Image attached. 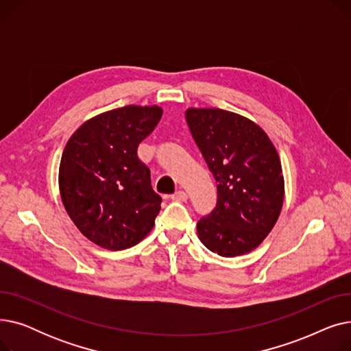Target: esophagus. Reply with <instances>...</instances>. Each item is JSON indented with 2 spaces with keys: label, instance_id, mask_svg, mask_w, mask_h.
I'll return each instance as SVG.
<instances>
[{
  "label": "esophagus",
  "instance_id": "esophagus-1",
  "mask_svg": "<svg viewBox=\"0 0 351 351\" xmlns=\"http://www.w3.org/2000/svg\"><path fill=\"white\" fill-rule=\"evenodd\" d=\"M172 200H176V202H186L188 200V193L183 192V191H178L175 192L172 196H171Z\"/></svg>",
  "mask_w": 351,
  "mask_h": 351
}]
</instances>
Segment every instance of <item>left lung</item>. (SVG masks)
Masks as SVG:
<instances>
[{"instance_id":"1","label":"left lung","mask_w":351,"mask_h":351,"mask_svg":"<svg viewBox=\"0 0 351 351\" xmlns=\"http://www.w3.org/2000/svg\"><path fill=\"white\" fill-rule=\"evenodd\" d=\"M186 122L217 188V204L197 236L223 257L250 253L276 225L285 200L278 151L263 129L219 108H188Z\"/></svg>"}]
</instances>
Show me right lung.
<instances>
[{
  "label": "right lung",
  "instance_id": "right-lung-1",
  "mask_svg": "<svg viewBox=\"0 0 351 351\" xmlns=\"http://www.w3.org/2000/svg\"><path fill=\"white\" fill-rule=\"evenodd\" d=\"M162 114L158 105L106 110L84 122L64 147L58 175L64 208L99 247H132L155 225L162 199L136 151Z\"/></svg>",
  "mask_w": 351,
  "mask_h": 351
}]
</instances>
